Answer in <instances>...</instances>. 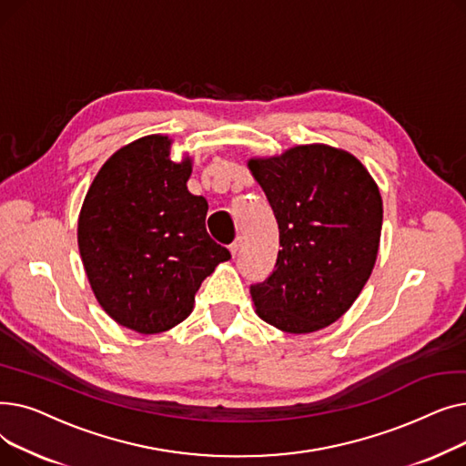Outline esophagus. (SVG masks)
I'll use <instances>...</instances> for the list:
<instances>
[{"label":"esophagus","mask_w":466,"mask_h":466,"mask_svg":"<svg viewBox=\"0 0 466 466\" xmlns=\"http://www.w3.org/2000/svg\"><path fill=\"white\" fill-rule=\"evenodd\" d=\"M241 238H236L232 243H230V253H232V257H238V253L241 251Z\"/></svg>","instance_id":"34e87169"}]
</instances>
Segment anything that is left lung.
<instances>
[{"label": "left lung", "mask_w": 466, "mask_h": 466, "mask_svg": "<svg viewBox=\"0 0 466 466\" xmlns=\"http://www.w3.org/2000/svg\"><path fill=\"white\" fill-rule=\"evenodd\" d=\"M279 228L274 272L251 285L262 321L290 334L338 321L369 281L383 206L364 166L327 145L249 160Z\"/></svg>", "instance_id": "8db88e82"}]
</instances>
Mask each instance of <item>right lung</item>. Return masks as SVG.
Returning a JSON list of instances; mask_svg holds the SVG:
<instances>
[{
    "label": "right lung",
    "instance_id": "1",
    "mask_svg": "<svg viewBox=\"0 0 466 466\" xmlns=\"http://www.w3.org/2000/svg\"><path fill=\"white\" fill-rule=\"evenodd\" d=\"M190 160H169V139L147 136L97 171L79 217V251L94 295L139 334L176 327L230 251L206 230L208 202L187 190Z\"/></svg>",
    "mask_w": 466,
    "mask_h": 466
}]
</instances>
